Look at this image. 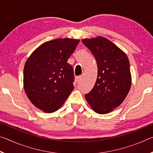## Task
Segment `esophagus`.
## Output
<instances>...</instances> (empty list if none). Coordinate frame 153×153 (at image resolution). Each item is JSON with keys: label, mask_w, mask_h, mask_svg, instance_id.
Returning a JSON list of instances; mask_svg holds the SVG:
<instances>
[{"label": "esophagus", "mask_w": 153, "mask_h": 153, "mask_svg": "<svg viewBox=\"0 0 153 153\" xmlns=\"http://www.w3.org/2000/svg\"><path fill=\"white\" fill-rule=\"evenodd\" d=\"M81 77H82V76H77V77H76V83L78 82L79 80H80V79H81Z\"/></svg>", "instance_id": "esophagus-1"}]
</instances>
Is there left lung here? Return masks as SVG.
Returning a JSON list of instances; mask_svg holds the SVG:
<instances>
[{"mask_svg":"<svg viewBox=\"0 0 153 153\" xmlns=\"http://www.w3.org/2000/svg\"><path fill=\"white\" fill-rule=\"evenodd\" d=\"M82 42L94 56L98 67L97 81L85 98L96 113H110L123 102L130 89L128 58L105 38L84 39Z\"/></svg>","mask_w":153,"mask_h":153,"instance_id":"obj_1","label":"left lung"}]
</instances>
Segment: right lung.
Masks as SVG:
<instances>
[{"label": "right lung", "instance_id": "right-lung-1", "mask_svg": "<svg viewBox=\"0 0 153 153\" xmlns=\"http://www.w3.org/2000/svg\"><path fill=\"white\" fill-rule=\"evenodd\" d=\"M79 42L70 38L48 41L28 58L24 69V90L39 109L55 112L74 90V69L67 60Z\"/></svg>", "mask_w": 153, "mask_h": 153}]
</instances>
